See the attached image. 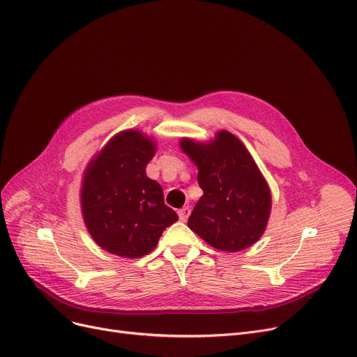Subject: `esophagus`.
Returning <instances> with one entry per match:
<instances>
[{
    "mask_svg": "<svg viewBox=\"0 0 357 357\" xmlns=\"http://www.w3.org/2000/svg\"><path fill=\"white\" fill-rule=\"evenodd\" d=\"M190 213H191V208L190 207H183L178 211V215H179V220L181 222H187V219L190 217Z\"/></svg>",
    "mask_w": 357,
    "mask_h": 357,
    "instance_id": "1",
    "label": "esophagus"
}]
</instances>
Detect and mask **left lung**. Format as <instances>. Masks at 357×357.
I'll return each instance as SVG.
<instances>
[{
    "label": "left lung",
    "instance_id": "obj_1",
    "mask_svg": "<svg viewBox=\"0 0 357 357\" xmlns=\"http://www.w3.org/2000/svg\"><path fill=\"white\" fill-rule=\"evenodd\" d=\"M181 149L198 167V199L188 227L217 250L236 252L264 234L270 211L268 185L250 151L229 131L210 143L182 138Z\"/></svg>",
    "mask_w": 357,
    "mask_h": 357
}]
</instances>
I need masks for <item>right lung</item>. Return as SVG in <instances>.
Wrapping results in <instances>:
<instances>
[{"instance_id":"obj_1","label":"right lung","mask_w":357,"mask_h":357,"mask_svg":"<svg viewBox=\"0 0 357 357\" xmlns=\"http://www.w3.org/2000/svg\"><path fill=\"white\" fill-rule=\"evenodd\" d=\"M156 146L140 131L116 134L86 169L82 211L93 238L105 251L140 258L156 248L163 230L178 220L165 204L160 185L146 166Z\"/></svg>"}]
</instances>
